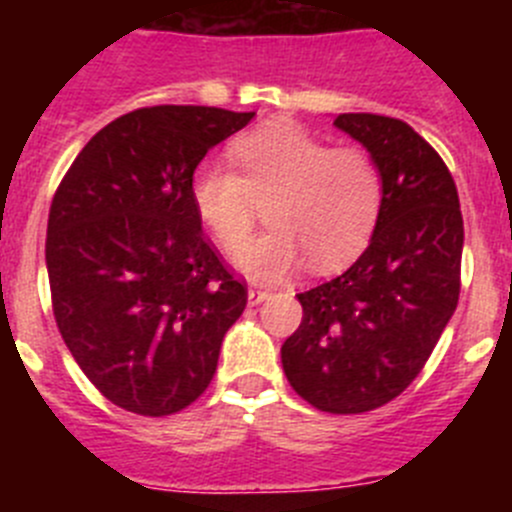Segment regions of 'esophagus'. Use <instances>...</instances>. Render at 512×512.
<instances>
[{
    "mask_svg": "<svg viewBox=\"0 0 512 512\" xmlns=\"http://www.w3.org/2000/svg\"><path fill=\"white\" fill-rule=\"evenodd\" d=\"M266 297H269V289H266V287H251V289H248V302H251V305H259V302H264Z\"/></svg>",
    "mask_w": 512,
    "mask_h": 512,
    "instance_id": "obj_1",
    "label": "esophagus"
}]
</instances>
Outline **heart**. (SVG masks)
<instances>
[{"label": "heart", "mask_w": 512, "mask_h": 512, "mask_svg": "<svg viewBox=\"0 0 512 512\" xmlns=\"http://www.w3.org/2000/svg\"><path fill=\"white\" fill-rule=\"evenodd\" d=\"M235 166L202 164L192 202L228 253L240 251L255 224V202L271 196L275 228L235 256L251 279H279L310 256L315 269H338L372 241L384 205L382 169L361 146L330 148L295 120H274L241 135Z\"/></svg>", "instance_id": "obj_1"}]
</instances>
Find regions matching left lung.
Masks as SVG:
<instances>
[{
	"label": "left lung",
	"instance_id": "1",
	"mask_svg": "<svg viewBox=\"0 0 512 512\" xmlns=\"http://www.w3.org/2000/svg\"><path fill=\"white\" fill-rule=\"evenodd\" d=\"M333 125L382 169V215L351 269L297 295L282 366L312 408L356 415L395 400L433 354L459 302L464 220L451 171L408 122L346 112Z\"/></svg>",
	"mask_w": 512,
	"mask_h": 512
}]
</instances>
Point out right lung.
I'll list each match as a JSON object with an SVG mask.
<instances>
[{
	"label": "right lung",
	"mask_w": 512,
	"mask_h": 512,
	"mask_svg": "<svg viewBox=\"0 0 512 512\" xmlns=\"http://www.w3.org/2000/svg\"><path fill=\"white\" fill-rule=\"evenodd\" d=\"M253 115L140 107L104 125L58 184L45 238L53 315L117 408L164 418L192 405L246 310V284L202 233L192 176Z\"/></svg>",
	"instance_id": "add662e5"
}]
</instances>
